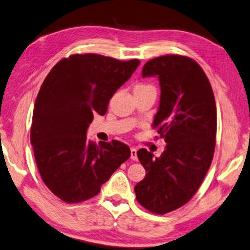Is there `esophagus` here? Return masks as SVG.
I'll use <instances>...</instances> for the list:
<instances>
[{
	"label": "esophagus",
	"instance_id": "obj_1",
	"mask_svg": "<svg viewBox=\"0 0 250 250\" xmlns=\"http://www.w3.org/2000/svg\"><path fill=\"white\" fill-rule=\"evenodd\" d=\"M130 159L133 161H137V149L132 147L130 148Z\"/></svg>",
	"mask_w": 250,
	"mask_h": 250
}]
</instances>
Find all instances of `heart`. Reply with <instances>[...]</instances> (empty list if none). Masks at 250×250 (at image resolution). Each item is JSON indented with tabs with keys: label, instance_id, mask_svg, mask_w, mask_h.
<instances>
[{
	"label": "heart",
	"instance_id": "1",
	"mask_svg": "<svg viewBox=\"0 0 250 250\" xmlns=\"http://www.w3.org/2000/svg\"><path fill=\"white\" fill-rule=\"evenodd\" d=\"M143 87H149V85H145V83H141V85H137L135 88H143Z\"/></svg>",
	"mask_w": 250,
	"mask_h": 250
}]
</instances>
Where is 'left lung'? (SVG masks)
<instances>
[{
    "mask_svg": "<svg viewBox=\"0 0 250 250\" xmlns=\"http://www.w3.org/2000/svg\"><path fill=\"white\" fill-rule=\"evenodd\" d=\"M142 76L160 80V107L152 127L167 146L156 159L138 149L146 175L134 190L142 207L165 214L191 200L209 170L216 147V101L208 77L189 57H156L144 64Z\"/></svg>",
    "mask_w": 250,
    "mask_h": 250,
    "instance_id": "1",
    "label": "left lung"
}]
</instances>
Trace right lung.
Here are the masks:
<instances>
[{
    "mask_svg": "<svg viewBox=\"0 0 250 250\" xmlns=\"http://www.w3.org/2000/svg\"><path fill=\"white\" fill-rule=\"evenodd\" d=\"M140 60L121 61L76 53L50 70L34 104L30 140L48 189L67 203L94 198L130 156L120 141H89L94 114L105 115L109 99L130 78Z\"/></svg>",
    "mask_w": 250,
    "mask_h": 250,
    "instance_id": "add662e5",
    "label": "right lung"
}]
</instances>
